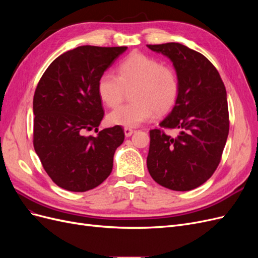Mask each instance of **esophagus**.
<instances>
[{"instance_id":"34e87169","label":"esophagus","mask_w":258,"mask_h":258,"mask_svg":"<svg viewBox=\"0 0 258 258\" xmlns=\"http://www.w3.org/2000/svg\"><path fill=\"white\" fill-rule=\"evenodd\" d=\"M123 132H124V136H126V137L128 138V137H131V136H132V134H134L135 130L131 129V128L126 127V128H123Z\"/></svg>"}]
</instances>
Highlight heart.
<instances>
[{
  "mask_svg": "<svg viewBox=\"0 0 258 258\" xmlns=\"http://www.w3.org/2000/svg\"><path fill=\"white\" fill-rule=\"evenodd\" d=\"M118 76L104 72L98 82V93L108 107L118 105L124 88L135 86L131 93L134 102L116 107L107 115L111 124L137 127L147 121L154 113L163 114L172 108L178 95V81L174 70L153 57L132 52L117 66Z\"/></svg>",
  "mask_w": 258,
  "mask_h": 258,
  "instance_id": "1",
  "label": "heart"
}]
</instances>
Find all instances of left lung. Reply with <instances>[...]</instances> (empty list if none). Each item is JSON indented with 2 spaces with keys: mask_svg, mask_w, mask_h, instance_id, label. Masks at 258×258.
Segmentation results:
<instances>
[{
  "mask_svg": "<svg viewBox=\"0 0 258 258\" xmlns=\"http://www.w3.org/2000/svg\"><path fill=\"white\" fill-rule=\"evenodd\" d=\"M174 67L178 81L175 104L150 131L147 169L155 182L176 191L191 190L212 176L229 132L227 93L215 67L200 52L179 43L146 45Z\"/></svg>",
  "mask_w": 258,
  "mask_h": 258,
  "instance_id": "left-lung-1",
  "label": "left lung"
}]
</instances>
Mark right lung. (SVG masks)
Instances as JSON below:
<instances>
[{"label": "right lung", "instance_id": "obj_1", "mask_svg": "<svg viewBox=\"0 0 258 258\" xmlns=\"http://www.w3.org/2000/svg\"><path fill=\"white\" fill-rule=\"evenodd\" d=\"M128 47L80 46L54 59L33 98L34 150L46 172L61 188L87 191L113 169L116 148L124 139L120 126L84 136L103 118L100 76Z\"/></svg>", "mask_w": 258, "mask_h": 258}]
</instances>
